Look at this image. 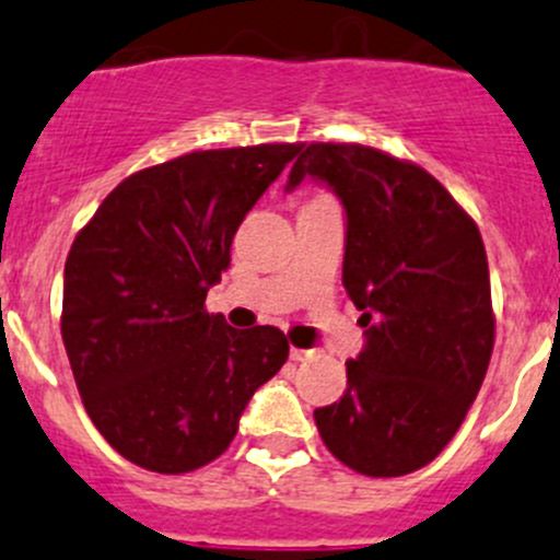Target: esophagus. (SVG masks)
<instances>
[{
	"label": "esophagus",
	"mask_w": 560,
	"mask_h": 560,
	"mask_svg": "<svg viewBox=\"0 0 560 560\" xmlns=\"http://www.w3.org/2000/svg\"><path fill=\"white\" fill-rule=\"evenodd\" d=\"M314 355V350H303V347H290L292 361H308Z\"/></svg>",
	"instance_id": "34e87169"
}]
</instances>
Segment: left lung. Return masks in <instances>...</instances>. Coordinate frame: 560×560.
Returning <instances> with one entry per match:
<instances>
[{"label": "left lung", "mask_w": 560, "mask_h": 560, "mask_svg": "<svg viewBox=\"0 0 560 560\" xmlns=\"http://www.w3.org/2000/svg\"><path fill=\"white\" fill-rule=\"evenodd\" d=\"M328 183L347 213L341 284L366 347L314 410L339 463L374 479L430 465L468 416L495 345L481 232L427 170L366 144H306L287 191Z\"/></svg>", "instance_id": "left-lung-1"}]
</instances>
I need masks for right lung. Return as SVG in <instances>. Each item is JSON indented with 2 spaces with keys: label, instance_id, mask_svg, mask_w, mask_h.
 <instances>
[{
  "label": "right lung",
  "instance_id": "1",
  "mask_svg": "<svg viewBox=\"0 0 560 560\" xmlns=\"http://www.w3.org/2000/svg\"><path fill=\"white\" fill-rule=\"evenodd\" d=\"M301 148L197 150L133 172L75 235L62 341L86 416L128 463L172 476L213 463L284 366L279 328H230L205 298L241 221Z\"/></svg>",
  "mask_w": 560,
  "mask_h": 560
}]
</instances>
